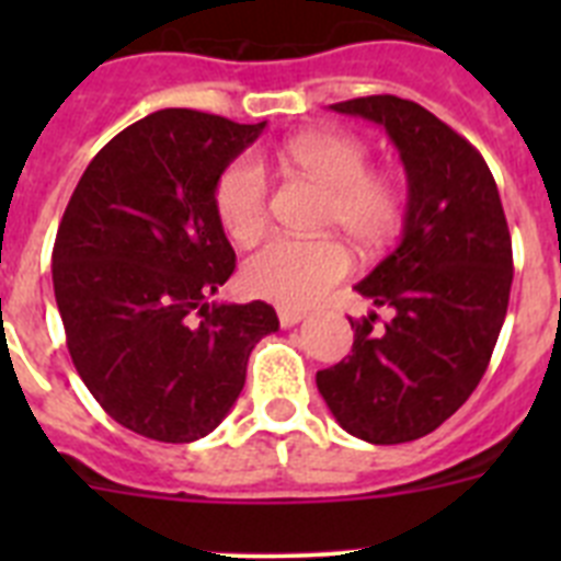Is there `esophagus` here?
I'll return each instance as SVG.
<instances>
[{
	"label": "esophagus",
	"instance_id": "esophagus-1",
	"mask_svg": "<svg viewBox=\"0 0 561 561\" xmlns=\"http://www.w3.org/2000/svg\"><path fill=\"white\" fill-rule=\"evenodd\" d=\"M277 317H280V325H284V329H291V325H297L300 320H306V311L291 309V306H277Z\"/></svg>",
	"mask_w": 561,
	"mask_h": 561
}]
</instances>
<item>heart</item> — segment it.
<instances>
[{
  "label": "heart",
  "instance_id": "heart-1",
  "mask_svg": "<svg viewBox=\"0 0 561 561\" xmlns=\"http://www.w3.org/2000/svg\"><path fill=\"white\" fill-rule=\"evenodd\" d=\"M286 160L331 193L325 221L362 250H379L401 227V191L370 176V151L348 134L314 131L286 142ZM216 213L227 236L252 241L270 213V180L255 157H238L216 182ZM351 255L340 241H297L277 236L244 261V286L280 306H309L348 275Z\"/></svg>",
  "mask_w": 561,
  "mask_h": 561
}]
</instances>
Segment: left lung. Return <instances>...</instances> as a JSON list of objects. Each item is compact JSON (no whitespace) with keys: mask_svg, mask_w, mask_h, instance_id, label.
<instances>
[{"mask_svg":"<svg viewBox=\"0 0 561 561\" xmlns=\"http://www.w3.org/2000/svg\"><path fill=\"white\" fill-rule=\"evenodd\" d=\"M334 112L379 123L408 173L401 241L354 286L393 309L351 320L354 348L317 370V390L345 433L368 444H404L440 427L492 359L512 291V236L494 176L458 131L396 95L334 103Z\"/></svg>","mask_w":561,"mask_h":561,"instance_id":"1","label":"left lung"}]
</instances>
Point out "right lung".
Wrapping results in <instances>:
<instances>
[{
  "label": "right lung",
  "mask_w": 561,
  "mask_h": 561,
  "mask_svg": "<svg viewBox=\"0 0 561 561\" xmlns=\"http://www.w3.org/2000/svg\"><path fill=\"white\" fill-rule=\"evenodd\" d=\"M219 114L162 108L89 162L58 225L53 289L78 376L117 424L165 444L219 427L272 306L216 304L236 252L216 182L261 137Z\"/></svg>",
  "instance_id": "obj_1"
}]
</instances>
